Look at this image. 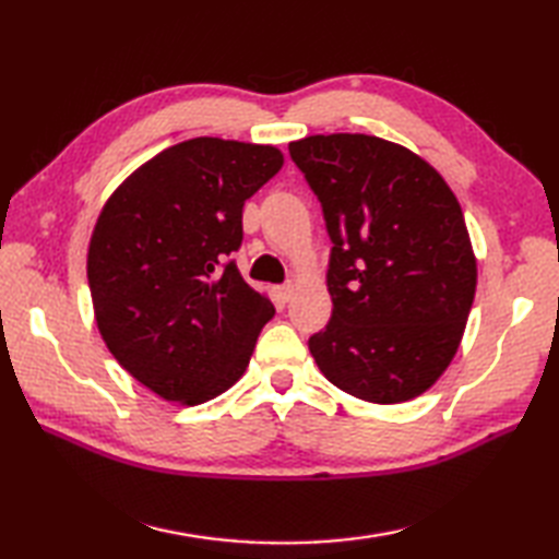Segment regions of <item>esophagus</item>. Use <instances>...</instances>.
<instances>
[{
	"label": "esophagus",
	"mask_w": 559,
	"mask_h": 559,
	"mask_svg": "<svg viewBox=\"0 0 559 559\" xmlns=\"http://www.w3.org/2000/svg\"><path fill=\"white\" fill-rule=\"evenodd\" d=\"M276 293H278V298H281L283 302H290L293 295H295V286H293V283H286V286H278Z\"/></svg>",
	"instance_id": "obj_1"
}]
</instances>
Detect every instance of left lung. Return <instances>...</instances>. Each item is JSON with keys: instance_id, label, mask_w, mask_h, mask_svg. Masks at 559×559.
<instances>
[{"instance_id": "left-lung-1", "label": "left lung", "mask_w": 559, "mask_h": 559, "mask_svg": "<svg viewBox=\"0 0 559 559\" xmlns=\"http://www.w3.org/2000/svg\"><path fill=\"white\" fill-rule=\"evenodd\" d=\"M331 237V319L310 353L331 384L370 403L420 396L449 367L476 295V254L444 177L367 134L293 141Z\"/></svg>"}]
</instances>
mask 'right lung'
<instances>
[{
  "instance_id": "1",
  "label": "right lung",
  "mask_w": 559,
  "mask_h": 559,
  "mask_svg": "<svg viewBox=\"0 0 559 559\" xmlns=\"http://www.w3.org/2000/svg\"><path fill=\"white\" fill-rule=\"evenodd\" d=\"M276 146L199 136L115 189L88 245V288L115 360L165 401L197 406L247 370L276 314L230 259L242 206L281 170Z\"/></svg>"
}]
</instances>
